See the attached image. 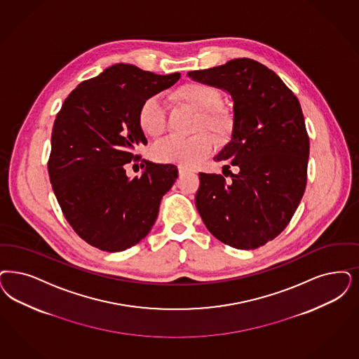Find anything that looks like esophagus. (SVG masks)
<instances>
[{"instance_id":"esophagus-1","label":"esophagus","mask_w":359,"mask_h":359,"mask_svg":"<svg viewBox=\"0 0 359 359\" xmlns=\"http://www.w3.org/2000/svg\"><path fill=\"white\" fill-rule=\"evenodd\" d=\"M177 171H179V175H180V176H183V175H186V173L191 172V170L184 168V167H179V168H177Z\"/></svg>"}]
</instances>
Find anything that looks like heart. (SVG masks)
Returning a JSON list of instances; mask_svg holds the SVG:
<instances>
[{"instance_id":"obj_1","label":"heart","mask_w":359,"mask_h":359,"mask_svg":"<svg viewBox=\"0 0 359 359\" xmlns=\"http://www.w3.org/2000/svg\"><path fill=\"white\" fill-rule=\"evenodd\" d=\"M173 99L180 104L198 111L195 131L208 130L219 143H224L232 133V115L226 109L217 106L220 93L207 83L188 82L173 91ZM140 130L149 137H159L167 130V114L161 98L146 99L137 112ZM215 146L208 133L196 134L188 139L168 137L152 147V158L159 163L177 164L180 167L196 165L205 159Z\"/></svg>"}]
</instances>
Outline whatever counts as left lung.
<instances>
[{"label": "left lung", "mask_w": 359, "mask_h": 359, "mask_svg": "<svg viewBox=\"0 0 359 359\" xmlns=\"http://www.w3.org/2000/svg\"><path fill=\"white\" fill-rule=\"evenodd\" d=\"M187 75L233 102L231 142L213 159L238 172L228 183L222 175L198 173V213L229 247L265 245L284 231L305 192L310 146L299 102L278 75L249 58Z\"/></svg>", "instance_id": "obj_1"}]
</instances>
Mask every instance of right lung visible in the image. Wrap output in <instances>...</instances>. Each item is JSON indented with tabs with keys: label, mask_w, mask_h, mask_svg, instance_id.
I'll list each match as a JSON object with an SVG mask.
<instances>
[{
	"label": "right lung",
	"mask_w": 359,
	"mask_h": 359,
	"mask_svg": "<svg viewBox=\"0 0 359 359\" xmlns=\"http://www.w3.org/2000/svg\"><path fill=\"white\" fill-rule=\"evenodd\" d=\"M179 78L116 63L65 99L51 133L50 183L66 220L90 245L126 250L156 222L177 170L144 161V172L131 179L124 164L139 159L134 149L147 144L137 123L142 103Z\"/></svg>",
	"instance_id": "1"
}]
</instances>
